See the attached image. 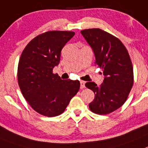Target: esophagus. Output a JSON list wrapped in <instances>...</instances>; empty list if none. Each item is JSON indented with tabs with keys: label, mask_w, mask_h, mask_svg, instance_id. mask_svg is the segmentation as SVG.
Returning <instances> with one entry per match:
<instances>
[{
	"label": "esophagus",
	"mask_w": 148,
	"mask_h": 148,
	"mask_svg": "<svg viewBox=\"0 0 148 148\" xmlns=\"http://www.w3.org/2000/svg\"><path fill=\"white\" fill-rule=\"evenodd\" d=\"M85 83H86V82H84V81H80V88L82 89L86 87V86H85Z\"/></svg>",
	"instance_id": "obj_1"
}]
</instances>
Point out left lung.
Returning <instances> with one entry per match:
<instances>
[{"mask_svg":"<svg viewBox=\"0 0 148 148\" xmlns=\"http://www.w3.org/2000/svg\"><path fill=\"white\" fill-rule=\"evenodd\" d=\"M81 33L94 51L95 65L102 69L105 76L100 86L94 82L86 83L95 94L89 108L99 115L109 114L125 102L134 85L130 55L119 38L102 29H84Z\"/></svg>","mask_w":148,"mask_h":148,"instance_id":"1","label":"left lung"}]
</instances>
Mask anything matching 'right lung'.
<instances>
[{"label": "right lung", "mask_w": 148, "mask_h": 148, "mask_svg": "<svg viewBox=\"0 0 148 148\" xmlns=\"http://www.w3.org/2000/svg\"><path fill=\"white\" fill-rule=\"evenodd\" d=\"M74 34L70 31L46 32L33 38L21 54L18 85L29 106L41 115L62 114L79 91V80H63L53 73L60 60L61 50Z\"/></svg>", "instance_id": "add662e5"}]
</instances>
